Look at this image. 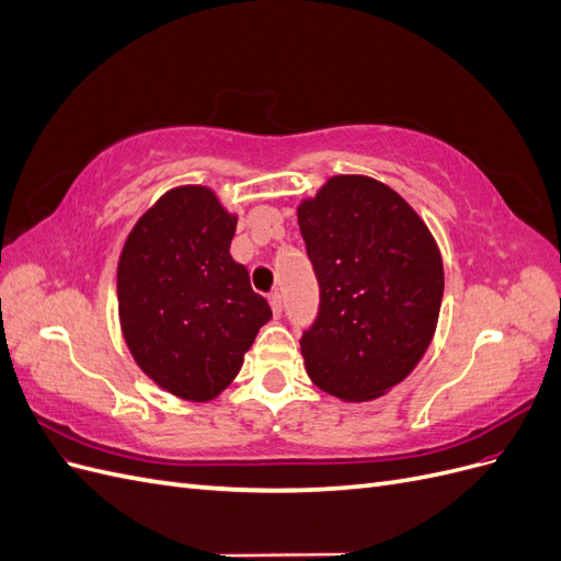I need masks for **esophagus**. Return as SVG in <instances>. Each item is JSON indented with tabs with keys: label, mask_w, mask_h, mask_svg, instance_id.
<instances>
[{
	"label": "esophagus",
	"mask_w": 561,
	"mask_h": 561,
	"mask_svg": "<svg viewBox=\"0 0 561 561\" xmlns=\"http://www.w3.org/2000/svg\"><path fill=\"white\" fill-rule=\"evenodd\" d=\"M268 304H271V309H274V316L283 313V297H280V293H271L268 295Z\"/></svg>",
	"instance_id": "34e87169"
}]
</instances>
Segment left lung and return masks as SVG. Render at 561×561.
<instances>
[{
  "label": "left lung",
  "mask_w": 561,
  "mask_h": 561,
  "mask_svg": "<svg viewBox=\"0 0 561 561\" xmlns=\"http://www.w3.org/2000/svg\"><path fill=\"white\" fill-rule=\"evenodd\" d=\"M297 219L320 285L299 342L307 375L339 400H375L433 342L445 293L437 243L410 203L365 175L330 178Z\"/></svg>",
  "instance_id": "1"
}]
</instances>
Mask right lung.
Segmentation results:
<instances>
[{
  "mask_svg": "<svg viewBox=\"0 0 561 561\" xmlns=\"http://www.w3.org/2000/svg\"><path fill=\"white\" fill-rule=\"evenodd\" d=\"M236 222L208 186H175L135 222L118 257L126 346L151 381L182 400L222 393L271 318L229 252Z\"/></svg>",
  "mask_w": 561,
  "mask_h": 561,
  "instance_id": "1",
  "label": "right lung"
}]
</instances>
